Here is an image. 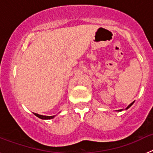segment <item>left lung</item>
Returning <instances> with one entry per match:
<instances>
[{
	"label": "left lung",
	"mask_w": 153,
	"mask_h": 153,
	"mask_svg": "<svg viewBox=\"0 0 153 153\" xmlns=\"http://www.w3.org/2000/svg\"><path fill=\"white\" fill-rule=\"evenodd\" d=\"M133 102H132V103H130V104H129V106H127V107H126V109H129V107H130V106H132V104H133ZM122 110H123V109H120V110H118V111H122Z\"/></svg>",
	"instance_id": "1"
}]
</instances>
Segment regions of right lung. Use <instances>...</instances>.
<instances>
[{
    "mask_svg": "<svg viewBox=\"0 0 153 153\" xmlns=\"http://www.w3.org/2000/svg\"><path fill=\"white\" fill-rule=\"evenodd\" d=\"M33 114H34L36 117H38V118L42 119V120H51V119H53L55 117V116H51V117H48V116H43V115H40L34 113H33Z\"/></svg>",
    "mask_w": 153,
    "mask_h": 153,
    "instance_id": "right-lung-1",
    "label": "right lung"
}]
</instances>
